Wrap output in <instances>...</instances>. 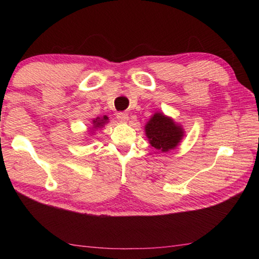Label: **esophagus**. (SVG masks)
Instances as JSON below:
<instances>
[{
    "instance_id": "obj_1",
    "label": "esophagus",
    "mask_w": 259,
    "mask_h": 259,
    "mask_svg": "<svg viewBox=\"0 0 259 259\" xmlns=\"http://www.w3.org/2000/svg\"><path fill=\"white\" fill-rule=\"evenodd\" d=\"M116 119L119 120L120 122H126L129 120V115L124 112H120L116 114Z\"/></svg>"
}]
</instances>
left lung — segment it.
<instances>
[{
	"mask_svg": "<svg viewBox=\"0 0 259 259\" xmlns=\"http://www.w3.org/2000/svg\"><path fill=\"white\" fill-rule=\"evenodd\" d=\"M145 134L151 145L157 151L168 152L176 148L184 137V129L171 117L155 113L145 125Z\"/></svg>",
	"mask_w": 259,
	"mask_h": 259,
	"instance_id": "1",
	"label": "left lung"
}]
</instances>
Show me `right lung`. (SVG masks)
<instances>
[{
    "label": "right lung",
    "instance_id": "add662e5",
    "mask_svg": "<svg viewBox=\"0 0 259 259\" xmlns=\"http://www.w3.org/2000/svg\"><path fill=\"white\" fill-rule=\"evenodd\" d=\"M108 121V117L106 115H104L103 117H97V119H95L93 121V129H98V128H102L104 126L105 123H107Z\"/></svg>",
    "mask_w": 259,
    "mask_h": 259
}]
</instances>
